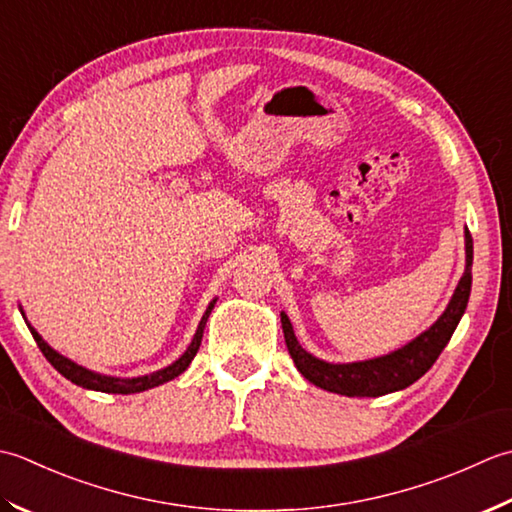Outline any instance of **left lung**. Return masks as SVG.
Listing matches in <instances>:
<instances>
[{"mask_svg":"<svg viewBox=\"0 0 512 512\" xmlns=\"http://www.w3.org/2000/svg\"><path fill=\"white\" fill-rule=\"evenodd\" d=\"M471 267L473 238L471 232L466 229V269L444 314L437 318V322L429 331H424L422 336H417L413 342L406 344V347L375 360L351 364L322 362L300 347L289 318L285 314H280L291 360H294L298 371L305 375L311 384H316V387L331 393L347 395V398H378V395L384 393L406 389L433 367V362L440 358V353L444 351L448 340H451L457 322H460L468 305V296H471Z\"/></svg>","mask_w":512,"mask_h":512,"instance_id":"8db88e82","label":"left lung"}]
</instances>
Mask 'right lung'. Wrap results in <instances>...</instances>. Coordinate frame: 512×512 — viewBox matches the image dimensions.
<instances>
[{"label": "right lung", "instance_id": "obj_1", "mask_svg": "<svg viewBox=\"0 0 512 512\" xmlns=\"http://www.w3.org/2000/svg\"><path fill=\"white\" fill-rule=\"evenodd\" d=\"M214 309V302H210V307H207V311L203 314L201 322H198V329L194 333V340L190 347H187V351L183 353V356L172 362L170 367H165L161 371L156 373H150V375H143V378H108V375H99V373H92L88 369L79 367V364L70 362L68 358L59 356V353L55 349H50L48 344L41 340L39 333L28 325L30 333H33V338L37 340V347L41 349V353H44L46 360L55 367L64 378H68L70 382H75L77 387H83V389H92V391H101V393H121V395H128V393H139V391H148L152 387H159V384L168 382V380H174L176 375H181L187 367H190V362L194 360L198 347H201V340H203V329H205V322L207 318H210Z\"/></svg>", "mask_w": 512, "mask_h": 512}]
</instances>
